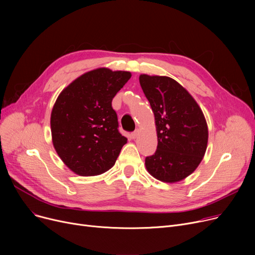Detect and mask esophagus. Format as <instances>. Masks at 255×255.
Segmentation results:
<instances>
[{
    "label": "esophagus",
    "mask_w": 255,
    "mask_h": 255,
    "mask_svg": "<svg viewBox=\"0 0 255 255\" xmlns=\"http://www.w3.org/2000/svg\"><path fill=\"white\" fill-rule=\"evenodd\" d=\"M138 134H139V130L136 129L135 131H133V132L131 133V137H132L133 139H135V138L138 136Z\"/></svg>",
    "instance_id": "1"
}]
</instances>
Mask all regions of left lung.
Masks as SVG:
<instances>
[{"label":"left lung","mask_w":255,"mask_h":255,"mask_svg":"<svg viewBox=\"0 0 255 255\" xmlns=\"http://www.w3.org/2000/svg\"><path fill=\"white\" fill-rule=\"evenodd\" d=\"M139 84L154 113L158 137L156 152L145 157V167L159 181L179 182L205 156L209 136L205 116L175 79L141 74Z\"/></svg>","instance_id":"left-lung-1"}]
</instances>
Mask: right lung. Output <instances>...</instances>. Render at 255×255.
Returning a JSON list of instances; mask_svg holds the SVG:
<instances>
[{
	"label": "right lung",
	"mask_w": 255,
	"mask_h": 255,
	"mask_svg": "<svg viewBox=\"0 0 255 255\" xmlns=\"http://www.w3.org/2000/svg\"><path fill=\"white\" fill-rule=\"evenodd\" d=\"M130 77L128 71H89L65 88L53 105V146L62 161L77 175L89 177L107 171L127 142L119 132L112 101Z\"/></svg>",
	"instance_id": "right-lung-1"
}]
</instances>
